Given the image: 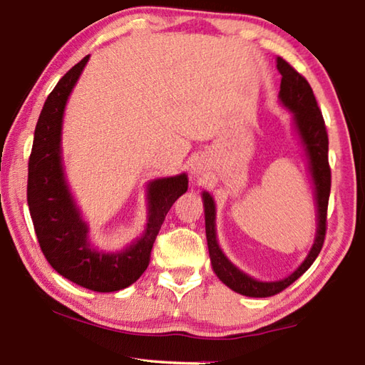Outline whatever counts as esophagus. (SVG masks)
Returning a JSON list of instances; mask_svg holds the SVG:
<instances>
[{
	"instance_id": "esophagus-1",
	"label": "esophagus",
	"mask_w": 365,
	"mask_h": 365,
	"mask_svg": "<svg viewBox=\"0 0 365 365\" xmlns=\"http://www.w3.org/2000/svg\"><path fill=\"white\" fill-rule=\"evenodd\" d=\"M193 174H201V172L197 170V169H195V170H193Z\"/></svg>"
}]
</instances>
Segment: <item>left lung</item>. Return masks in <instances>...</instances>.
Segmentation results:
<instances>
[{"label":"left lung","instance_id":"left-lung-1","mask_svg":"<svg viewBox=\"0 0 365 365\" xmlns=\"http://www.w3.org/2000/svg\"><path fill=\"white\" fill-rule=\"evenodd\" d=\"M277 69L282 73L279 98L283 106L293 113L296 130H298L302 145L306 148L309 170H311L314 185H316L317 235L304 262L292 275L279 282H257L235 267L219 248L217 238H215V205L212 196L205 191L202 193V201H205L206 238L212 269L215 275L228 288H232L233 292L240 294L250 296V298H269V296L283 292L294 280H298L311 267L312 262L316 261V257L324 246L327 232V207H329L331 187V170L329 165V135H327L322 110L317 106L311 85L293 66H289L285 59L279 56L277 58Z\"/></svg>","mask_w":365,"mask_h":365}]
</instances>
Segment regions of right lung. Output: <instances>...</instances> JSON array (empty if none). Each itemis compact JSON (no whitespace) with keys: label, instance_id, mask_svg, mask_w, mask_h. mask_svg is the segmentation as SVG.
I'll use <instances>...</instances> for the list:
<instances>
[{"label":"right lung","instance_id":"right-lung-1","mask_svg":"<svg viewBox=\"0 0 365 365\" xmlns=\"http://www.w3.org/2000/svg\"><path fill=\"white\" fill-rule=\"evenodd\" d=\"M88 58L59 80L41 109L29 159L27 202L40 248L51 267L80 287L110 293L130 287L146 270L160 225L177 197L187 191L188 178L180 174L148 185L146 230L128 248L109 255L91 246L88 225L72 200L61 159L64 108Z\"/></svg>","mask_w":365,"mask_h":365}]
</instances>
